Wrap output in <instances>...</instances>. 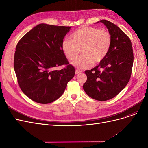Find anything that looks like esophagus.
<instances>
[{
	"mask_svg": "<svg viewBox=\"0 0 148 148\" xmlns=\"http://www.w3.org/2000/svg\"><path fill=\"white\" fill-rule=\"evenodd\" d=\"M81 73H82V71H80V70H79V69H76L75 70V74H79Z\"/></svg>",
	"mask_w": 148,
	"mask_h": 148,
	"instance_id": "1",
	"label": "esophagus"
}]
</instances>
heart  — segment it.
Wrapping results in <instances>:
<instances>
[{
    "label": "heart",
    "instance_id": "heart-1",
    "mask_svg": "<svg viewBox=\"0 0 148 148\" xmlns=\"http://www.w3.org/2000/svg\"><path fill=\"white\" fill-rule=\"evenodd\" d=\"M72 39H65L62 42V50L66 58L73 60L81 53L82 56L72 62L80 69L90 67L93 64H99L110 50L112 38L106 29L84 27L76 30Z\"/></svg>",
    "mask_w": 148,
    "mask_h": 148
}]
</instances>
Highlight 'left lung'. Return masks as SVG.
Returning <instances> with one entry per match:
<instances>
[{
  "instance_id": "8db88e82",
  "label": "left lung",
  "mask_w": 148,
  "mask_h": 148,
  "mask_svg": "<svg viewBox=\"0 0 148 148\" xmlns=\"http://www.w3.org/2000/svg\"><path fill=\"white\" fill-rule=\"evenodd\" d=\"M109 32L112 43L109 51L99 64L85 71L87 80L83 89L92 98L107 101L117 95L127 86L133 65V51L130 39L113 23L102 20Z\"/></svg>"
}]
</instances>
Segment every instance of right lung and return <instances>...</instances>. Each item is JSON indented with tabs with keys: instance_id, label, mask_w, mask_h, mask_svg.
Listing matches in <instances>:
<instances>
[{
	"instance_id": "right-lung-1",
	"label": "right lung",
	"mask_w": 148,
	"mask_h": 148,
	"mask_svg": "<svg viewBox=\"0 0 148 148\" xmlns=\"http://www.w3.org/2000/svg\"><path fill=\"white\" fill-rule=\"evenodd\" d=\"M71 27L42 23L29 31L16 46L14 67L18 83L35 102L49 104L58 99L75 75L62 47ZM63 64L65 68L56 69Z\"/></svg>"
}]
</instances>
